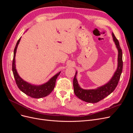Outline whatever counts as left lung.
Masks as SVG:
<instances>
[{
  "instance_id": "obj_1",
  "label": "left lung",
  "mask_w": 133,
  "mask_h": 133,
  "mask_svg": "<svg viewBox=\"0 0 133 133\" xmlns=\"http://www.w3.org/2000/svg\"><path fill=\"white\" fill-rule=\"evenodd\" d=\"M112 37L118 50V65L114 73L109 81L104 85L98 87L93 89H84L80 87L76 79L78 72L76 71L75 75L73 79L74 91L75 95L83 101L90 103H98L100 100L107 97L113 91L117 86L123 70V54L119 43L113 33H112Z\"/></svg>"
}]
</instances>
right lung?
Here are the masks:
<instances>
[{"label": "right lung", "mask_w": 133, "mask_h": 133, "mask_svg": "<svg viewBox=\"0 0 133 133\" xmlns=\"http://www.w3.org/2000/svg\"><path fill=\"white\" fill-rule=\"evenodd\" d=\"M21 39V37L18 40L15 45L14 50L13 65H12V70H13L16 84H17L20 90L23 92L24 93H25L26 95L30 96L31 98L39 99L45 97V96H46L50 94V92L54 89L56 80H57L61 71L58 72V73L54 75L53 77H51L47 82L41 84V85L32 84L23 80L18 73L15 65V55Z\"/></svg>", "instance_id": "obj_1"}]
</instances>
